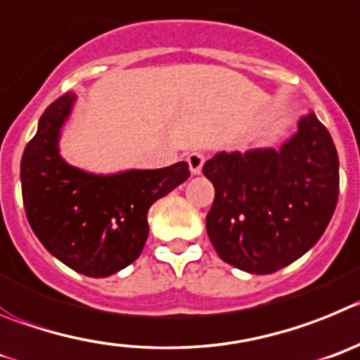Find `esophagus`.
Returning <instances> with one entry per match:
<instances>
[{
    "label": "esophagus",
    "instance_id": "34e87169",
    "mask_svg": "<svg viewBox=\"0 0 360 360\" xmlns=\"http://www.w3.org/2000/svg\"><path fill=\"white\" fill-rule=\"evenodd\" d=\"M186 161H188V167H190V172L200 174L204 161H206V156H204L202 152H190L186 158Z\"/></svg>",
    "mask_w": 360,
    "mask_h": 360
}]
</instances>
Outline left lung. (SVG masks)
Returning <instances> with one entry per match:
<instances>
[{
	"instance_id": "1",
	"label": "left lung",
	"mask_w": 360,
	"mask_h": 360,
	"mask_svg": "<svg viewBox=\"0 0 360 360\" xmlns=\"http://www.w3.org/2000/svg\"><path fill=\"white\" fill-rule=\"evenodd\" d=\"M202 172L215 186L210 240L222 260L251 274H271L303 257L338 206V150L314 112L280 150L219 152Z\"/></svg>"
}]
</instances>
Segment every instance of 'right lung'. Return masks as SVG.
Listing matches in <instances>:
<instances>
[{"label":"right lung","mask_w":360,"mask_h":360,"mask_svg":"<svg viewBox=\"0 0 360 360\" xmlns=\"http://www.w3.org/2000/svg\"><path fill=\"white\" fill-rule=\"evenodd\" d=\"M75 95L50 103L21 160L27 219L41 244L73 271L105 278L140 257L152 202L188 179L186 161L158 170L93 176L59 156V132Z\"/></svg>","instance_id":"add662e5"}]
</instances>
